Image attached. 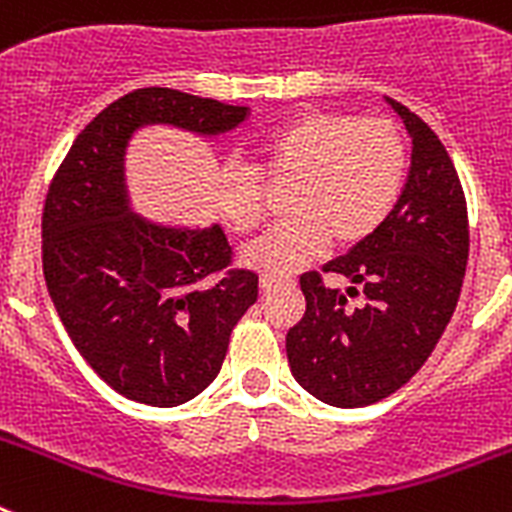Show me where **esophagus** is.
I'll list each match as a JSON object with an SVG mask.
<instances>
[{
  "mask_svg": "<svg viewBox=\"0 0 512 512\" xmlns=\"http://www.w3.org/2000/svg\"><path fill=\"white\" fill-rule=\"evenodd\" d=\"M259 284L264 292H269V289H277V287H282V284H292V279H277V277H269V274H264Z\"/></svg>",
  "mask_w": 512,
  "mask_h": 512,
  "instance_id": "34e87169",
  "label": "esophagus"
}]
</instances>
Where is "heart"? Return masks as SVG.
<instances>
[{
    "instance_id": "obj_1",
    "label": "heart",
    "mask_w": 512,
    "mask_h": 512,
    "mask_svg": "<svg viewBox=\"0 0 512 512\" xmlns=\"http://www.w3.org/2000/svg\"><path fill=\"white\" fill-rule=\"evenodd\" d=\"M256 171L228 164L217 179V212L235 233H251L266 215L264 182L297 179L289 217L243 248V264L289 277L320 253L356 246L377 233L408 174V146L387 117L305 112L266 135Z\"/></svg>"
}]
</instances>
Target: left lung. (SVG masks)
<instances>
[{
    "label": "left lung",
    "mask_w": 512,
    "mask_h": 512,
    "mask_svg": "<svg viewBox=\"0 0 512 512\" xmlns=\"http://www.w3.org/2000/svg\"><path fill=\"white\" fill-rule=\"evenodd\" d=\"M413 158L400 200L382 228L328 261L325 274L351 282L325 287L318 271L300 277L307 310L287 333L292 377L336 408H364L390 397L428 361L449 325L469 259V217L454 161L405 104ZM348 296H361L351 306Z\"/></svg>",
    "instance_id": "8db88e82"
}]
</instances>
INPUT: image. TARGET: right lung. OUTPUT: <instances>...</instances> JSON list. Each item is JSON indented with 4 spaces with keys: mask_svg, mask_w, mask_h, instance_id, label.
Instances as JSON below:
<instances>
[{
    "mask_svg": "<svg viewBox=\"0 0 512 512\" xmlns=\"http://www.w3.org/2000/svg\"><path fill=\"white\" fill-rule=\"evenodd\" d=\"M246 117L217 99L135 89L76 135L45 194L43 274L58 318L128 400L174 408L207 390L259 277L235 269L220 225L164 228L130 212L125 146L143 125L220 135Z\"/></svg>",
    "mask_w": 512,
    "mask_h": 512,
    "instance_id": "right-lung-1",
    "label": "right lung"
}]
</instances>
